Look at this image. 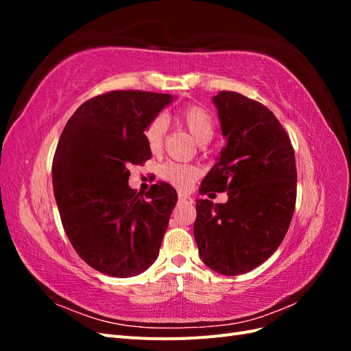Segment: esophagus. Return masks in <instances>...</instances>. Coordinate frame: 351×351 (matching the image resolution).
Here are the masks:
<instances>
[{
    "instance_id": "obj_1",
    "label": "esophagus",
    "mask_w": 351,
    "mask_h": 351,
    "mask_svg": "<svg viewBox=\"0 0 351 351\" xmlns=\"http://www.w3.org/2000/svg\"><path fill=\"white\" fill-rule=\"evenodd\" d=\"M178 200L180 202H187V204H192V202H193V199L186 193H178Z\"/></svg>"
}]
</instances>
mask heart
I'll return each mask as SVG.
<instances>
[{
    "label": "heart",
    "instance_id": "heart-1",
    "mask_svg": "<svg viewBox=\"0 0 351 351\" xmlns=\"http://www.w3.org/2000/svg\"><path fill=\"white\" fill-rule=\"evenodd\" d=\"M176 120L180 125L184 127L197 145L208 143L212 139V136H214V121H212V117L204 108L190 105V107L183 108L176 115ZM165 127L167 123L164 117H156V119L147 124L145 130V141L151 152L155 154L161 151ZM161 173L167 182L178 189H187L196 177V169L193 167L176 162H167L162 167Z\"/></svg>",
    "mask_w": 351,
    "mask_h": 351
}]
</instances>
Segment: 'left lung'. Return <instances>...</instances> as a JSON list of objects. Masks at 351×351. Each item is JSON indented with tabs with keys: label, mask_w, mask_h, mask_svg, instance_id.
<instances>
[{
	"label": "left lung",
	"mask_w": 351,
	"mask_h": 351,
	"mask_svg": "<svg viewBox=\"0 0 351 351\" xmlns=\"http://www.w3.org/2000/svg\"><path fill=\"white\" fill-rule=\"evenodd\" d=\"M212 102L226 146L199 193L227 190L228 200L218 205L196 199L193 232L206 267L234 277L267 261L289 230L295 205V159L290 137L265 105L227 90Z\"/></svg>",
	"instance_id": "obj_1"
}]
</instances>
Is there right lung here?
I'll return each instance as SVG.
<instances>
[{"mask_svg": "<svg viewBox=\"0 0 351 351\" xmlns=\"http://www.w3.org/2000/svg\"><path fill=\"white\" fill-rule=\"evenodd\" d=\"M176 97L114 90L76 110L52 161L60 217L74 250L89 267L117 278L134 277L156 261L177 192L154 184L145 197L129 186L130 164L151 158L147 124Z\"/></svg>", "mask_w": 351, "mask_h": 351, "instance_id": "add662e5", "label": "right lung"}]
</instances>
